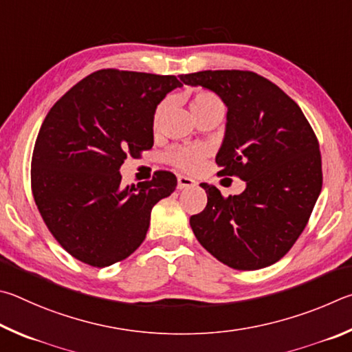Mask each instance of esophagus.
I'll return each mask as SVG.
<instances>
[{"mask_svg":"<svg viewBox=\"0 0 352 352\" xmlns=\"http://www.w3.org/2000/svg\"><path fill=\"white\" fill-rule=\"evenodd\" d=\"M196 182L192 179V177L188 176H179L177 177V188L184 190V188H190V187H195Z\"/></svg>","mask_w":352,"mask_h":352,"instance_id":"1","label":"esophagus"}]
</instances>
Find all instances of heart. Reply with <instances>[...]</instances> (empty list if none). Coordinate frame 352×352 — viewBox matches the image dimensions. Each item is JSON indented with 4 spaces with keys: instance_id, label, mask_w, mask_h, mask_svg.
<instances>
[{
    "instance_id": "1",
    "label": "heart",
    "mask_w": 352,
    "mask_h": 352,
    "mask_svg": "<svg viewBox=\"0 0 352 352\" xmlns=\"http://www.w3.org/2000/svg\"><path fill=\"white\" fill-rule=\"evenodd\" d=\"M166 108H168V103H166V100H164L157 104L156 109H154V114H153L154 128H156L160 123V120H162V117L166 113ZM190 109H192V113L196 119H201V117L208 116V114L224 113V103L212 91H198L195 92L192 100H190ZM204 156H206V151L202 150V148L177 146V148H173V150L166 154V160L175 166H177V168L193 171L201 165Z\"/></svg>"
}]
</instances>
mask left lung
<instances>
[{
  "instance_id": "8db88e82",
  "label": "left lung",
  "mask_w": 352,
  "mask_h": 352,
  "mask_svg": "<svg viewBox=\"0 0 352 352\" xmlns=\"http://www.w3.org/2000/svg\"><path fill=\"white\" fill-rule=\"evenodd\" d=\"M179 78L223 98L219 175L245 181L244 192L229 198L201 184L207 206L190 218L195 236L232 269L267 267L291 250L322 192L317 135L298 104L255 72L201 71Z\"/></svg>"
}]
</instances>
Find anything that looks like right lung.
Here are the masks:
<instances>
[{"instance_id":"right-lung-1","label":"right lung","mask_w":352,"mask_h":352,"mask_svg":"<svg viewBox=\"0 0 352 352\" xmlns=\"http://www.w3.org/2000/svg\"><path fill=\"white\" fill-rule=\"evenodd\" d=\"M181 86L175 76L100 69L47 113L30 186L49 232L78 261L107 267L125 260L144 243L154 204L175 192L170 171L122 188L119 170L126 156L151 150L154 109Z\"/></svg>"}]
</instances>
